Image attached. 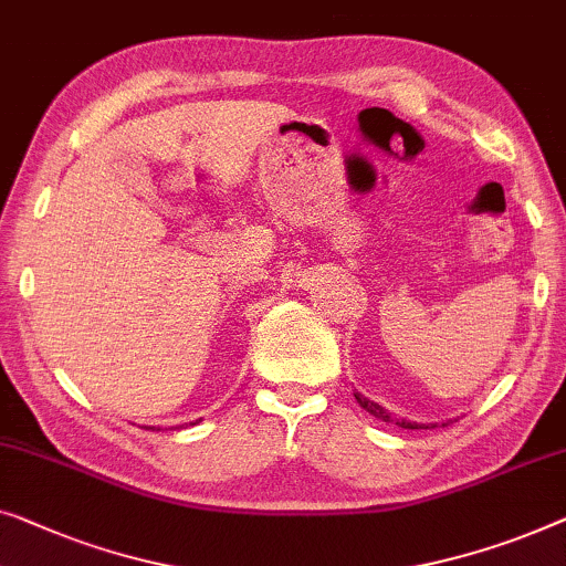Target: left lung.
I'll return each instance as SVG.
<instances>
[{"instance_id":"obj_1","label":"left lung","mask_w":566,"mask_h":566,"mask_svg":"<svg viewBox=\"0 0 566 566\" xmlns=\"http://www.w3.org/2000/svg\"><path fill=\"white\" fill-rule=\"evenodd\" d=\"M355 398H357V403L363 406L367 413L375 416V419H380V421H385V423H396V426H400V429H433V426H439V423L406 421V419H400V416H390L388 411H385L382 406H378V403H375V400H370V398H365L363 392H357V390H355ZM447 423H449V421H447ZM447 423H441V426H447Z\"/></svg>"}]
</instances>
